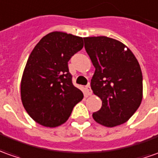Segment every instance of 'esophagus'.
Wrapping results in <instances>:
<instances>
[{
	"mask_svg": "<svg viewBox=\"0 0 158 158\" xmlns=\"http://www.w3.org/2000/svg\"><path fill=\"white\" fill-rule=\"evenodd\" d=\"M85 91H86V94H87V95H91V94H92V90H91V89H90L89 85L86 86Z\"/></svg>",
	"mask_w": 158,
	"mask_h": 158,
	"instance_id": "1",
	"label": "esophagus"
}]
</instances>
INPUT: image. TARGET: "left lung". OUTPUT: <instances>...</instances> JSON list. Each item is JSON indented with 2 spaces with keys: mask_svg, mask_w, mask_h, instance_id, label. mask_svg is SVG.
<instances>
[{
  "mask_svg": "<svg viewBox=\"0 0 158 158\" xmlns=\"http://www.w3.org/2000/svg\"><path fill=\"white\" fill-rule=\"evenodd\" d=\"M83 40L95 68L91 89L102 102L101 109L93 114L94 119L106 127L127 122L143 98V76L139 62L131 50L118 40L105 36Z\"/></svg>",
  "mask_w": 158,
  "mask_h": 158,
  "instance_id": "obj_1",
  "label": "left lung"
}]
</instances>
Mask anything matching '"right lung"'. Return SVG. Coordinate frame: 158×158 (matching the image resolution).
<instances>
[{
	"label": "right lung",
	"instance_id": "1",
	"mask_svg": "<svg viewBox=\"0 0 158 158\" xmlns=\"http://www.w3.org/2000/svg\"><path fill=\"white\" fill-rule=\"evenodd\" d=\"M83 47L82 38L62 31L43 37L28 57L20 83L21 101L34 121L60 126L70 116L83 94L72 83L68 62Z\"/></svg>",
	"mask_w": 158,
	"mask_h": 158
}]
</instances>
